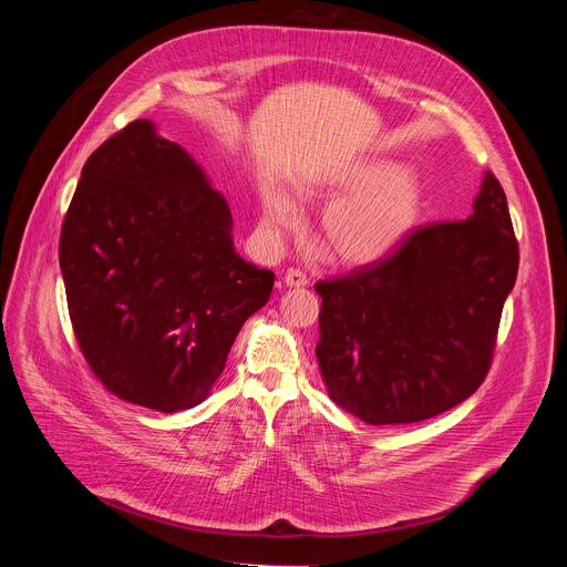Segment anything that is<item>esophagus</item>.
Listing matches in <instances>:
<instances>
[{"instance_id": "obj_1", "label": "esophagus", "mask_w": 567, "mask_h": 567, "mask_svg": "<svg viewBox=\"0 0 567 567\" xmlns=\"http://www.w3.org/2000/svg\"><path fill=\"white\" fill-rule=\"evenodd\" d=\"M282 282H285L287 287H293V289H300V287H307V285H309L307 276H305L302 271H298V269H289V271L285 274Z\"/></svg>"}]
</instances>
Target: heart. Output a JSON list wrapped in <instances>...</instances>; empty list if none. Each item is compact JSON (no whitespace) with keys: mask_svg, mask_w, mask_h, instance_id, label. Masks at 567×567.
I'll list each match as a JSON object with an SVG mask.
<instances>
[{"mask_svg":"<svg viewBox=\"0 0 567 567\" xmlns=\"http://www.w3.org/2000/svg\"><path fill=\"white\" fill-rule=\"evenodd\" d=\"M305 197L334 204L320 215V235L346 267H368L394 254L420 226L426 204L422 179L392 158H368L302 188ZM265 219L276 230L300 226V210L280 188L262 195Z\"/></svg>","mask_w":567,"mask_h":567,"instance_id":"obj_1","label":"heart"}]
</instances>
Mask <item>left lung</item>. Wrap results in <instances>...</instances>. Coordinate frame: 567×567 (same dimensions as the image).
I'll use <instances>...</instances> for the list:
<instances>
[{
    "mask_svg": "<svg viewBox=\"0 0 567 567\" xmlns=\"http://www.w3.org/2000/svg\"><path fill=\"white\" fill-rule=\"evenodd\" d=\"M516 274L507 197L487 173L468 219L420 226L381 262L313 285L330 396L372 426L457 406L492 368Z\"/></svg>",
    "mask_w": 567,
    "mask_h": 567,
    "instance_id": "1",
    "label": "left lung"
}]
</instances>
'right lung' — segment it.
<instances>
[{
	"label": "right lung",
	"instance_id": "add662e5",
	"mask_svg": "<svg viewBox=\"0 0 567 567\" xmlns=\"http://www.w3.org/2000/svg\"><path fill=\"white\" fill-rule=\"evenodd\" d=\"M230 208L195 158L138 118L90 158L60 230L75 341L118 399L202 403L274 271L233 249Z\"/></svg>",
	"mask_w": 567,
	"mask_h": 567
}]
</instances>
